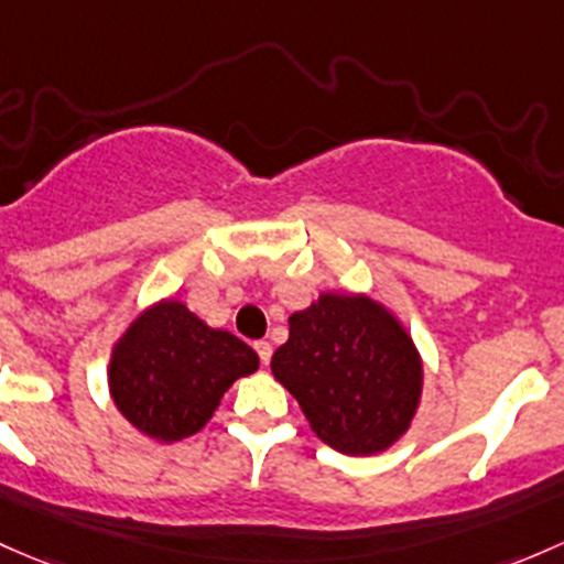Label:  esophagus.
I'll return each instance as SVG.
<instances>
[{
  "label": "esophagus",
  "instance_id": "esophagus-1",
  "mask_svg": "<svg viewBox=\"0 0 564 564\" xmlns=\"http://www.w3.org/2000/svg\"><path fill=\"white\" fill-rule=\"evenodd\" d=\"M253 348H257V354H259V359H262V365H270L272 343L270 340H257V343H253Z\"/></svg>",
  "mask_w": 564,
  "mask_h": 564
}]
</instances>
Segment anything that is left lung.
Returning a JSON list of instances; mask_svg holds the SVG:
<instances>
[{
  "instance_id": "8db88e82",
  "label": "left lung",
  "mask_w": 564,
  "mask_h": 564,
  "mask_svg": "<svg viewBox=\"0 0 564 564\" xmlns=\"http://www.w3.org/2000/svg\"><path fill=\"white\" fill-rule=\"evenodd\" d=\"M270 367L318 441L340 454L387 452L422 405V354L400 316L370 294L322 292L294 311Z\"/></svg>"
}]
</instances>
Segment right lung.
Returning <instances> with one entry per match:
<instances>
[{"label":"right lung","instance_id":"1","mask_svg":"<svg viewBox=\"0 0 564 564\" xmlns=\"http://www.w3.org/2000/svg\"><path fill=\"white\" fill-rule=\"evenodd\" d=\"M257 370L248 343L167 297L140 311L112 343L108 389L140 435L177 443L197 435L237 378Z\"/></svg>","mask_w":564,"mask_h":564}]
</instances>
